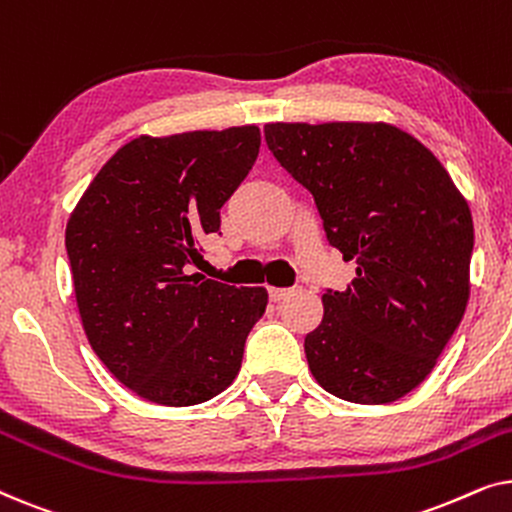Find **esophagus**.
<instances>
[{
	"instance_id": "1",
	"label": "esophagus",
	"mask_w": 512,
	"mask_h": 512,
	"mask_svg": "<svg viewBox=\"0 0 512 512\" xmlns=\"http://www.w3.org/2000/svg\"><path fill=\"white\" fill-rule=\"evenodd\" d=\"M291 293H293V289H277V286H272V289H270V300H272V303H279V300L289 298Z\"/></svg>"
}]
</instances>
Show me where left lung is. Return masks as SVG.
<instances>
[{
  "instance_id": "left-lung-1",
  "label": "left lung",
  "mask_w": 512,
  "mask_h": 512,
  "mask_svg": "<svg viewBox=\"0 0 512 512\" xmlns=\"http://www.w3.org/2000/svg\"><path fill=\"white\" fill-rule=\"evenodd\" d=\"M279 165L317 202L356 277L328 289L305 356L328 394L382 405L436 366L471 293L473 216L440 160L389 123H268Z\"/></svg>"
}]
</instances>
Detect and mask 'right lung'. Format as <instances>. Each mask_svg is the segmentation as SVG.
<instances>
[{
  "mask_svg": "<svg viewBox=\"0 0 512 512\" xmlns=\"http://www.w3.org/2000/svg\"><path fill=\"white\" fill-rule=\"evenodd\" d=\"M258 146L256 125L142 135L104 163L69 216L83 331L109 373L146 401L205 403L240 373L268 291L205 279L191 265Z\"/></svg>",
  "mask_w": 512,
  "mask_h": 512,
  "instance_id": "right-lung-1",
  "label": "right lung"
}]
</instances>
